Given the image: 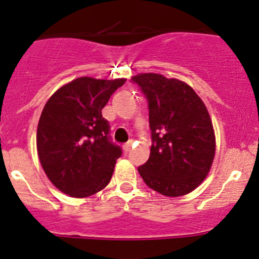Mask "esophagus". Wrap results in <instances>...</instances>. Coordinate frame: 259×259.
Here are the masks:
<instances>
[{
	"label": "esophagus",
	"mask_w": 259,
	"mask_h": 259,
	"mask_svg": "<svg viewBox=\"0 0 259 259\" xmlns=\"http://www.w3.org/2000/svg\"><path fill=\"white\" fill-rule=\"evenodd\" d=\"M132 146H133L132 141H127L126 144H124V145H122V150H124V152H129L130 150H132Z\"/></svg>",
	"instance_id": "34e87169"
}]
</instances>
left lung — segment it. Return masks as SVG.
<instances>
[{"label": "left lung", "instance_id": "1", "mask_svg": "<svg viewBox=\"0 0 259 259\" xmlns=\"http://www.w3.org/2000/svg\"><path fill=\"white\" fill-rule=\"evenodd\" d=\"M132 80L148 99L152 140L150 157L139 174L150 189L168 197L194 191L216 151L207 108L189 84L175 78L141 73Z\"/></svg>", "mask_w": 259, "mask_h": 259}]
</instances>
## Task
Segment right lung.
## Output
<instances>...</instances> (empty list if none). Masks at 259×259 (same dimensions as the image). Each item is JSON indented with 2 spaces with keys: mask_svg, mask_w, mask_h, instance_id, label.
Masks as SVG:
<instances>
[{
  "mask_svg": "<svg viewBox=\"0 0 259 259\" xmlns=\"http://www.w3.org/2000/svg\"><path fill=\"white\" fill-rule=\"evenodd\" d=\"M126 79L81 77L61 87L46 103L37 127L40 165L52 184L70 197L104 189L121 156L102 109Z\"/></svg>",
  "mask_w": 259,
  "mask_h": 259,
  "instance_id": "right-lung-1",
  "label": "right lung"
}]
</instances>
